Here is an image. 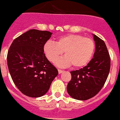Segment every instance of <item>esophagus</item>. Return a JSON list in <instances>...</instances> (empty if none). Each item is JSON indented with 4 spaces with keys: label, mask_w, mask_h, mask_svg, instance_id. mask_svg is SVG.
Listing matches in <instances>:
<instances>
[{
    "label": "esophagus",
    "mask_w": 120,
    "mask_h": 120,
    "mask_svg": "<svg viewBox=\"0 0 120 120\" xmlns=\"http://www.w3.org/2000/svg\"><path fill=\"white\" fill-rule=\"evenodd\" d=\"M58 72H59V73L60 74V73H63V70H60V69H58Z\"/></svg>",
    "instance_id": "esophagus-1"
}]
</instances>
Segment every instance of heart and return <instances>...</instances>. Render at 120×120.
Instances as JSON below:
<instances>
[{"label": "heart", "instance_id": "b5f03b06", "mask_svg": "<svg viewBox=\"0 0 120 120\" xmlns=\"http://www.w3.org/2000/svg\"><path fill=\"white\" fill-rule=\"evenodd\" d=\"M95 49L93 39L73 34L57 38L56 43L49 40L43 45V52L50 62L54 63L64 52L65 57L58 59L56 64L59 66L72 64L74 68L86 66L92 58Z\"/></svg>", "mask_w": 120, "mask_h": 120}]
</instances>
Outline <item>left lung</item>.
Wrapping results in <instances>:
<instances>
[{
	"mask_svg": "<svg viewBox=\"0 0 120 120\" xmlns=\"http://www.w3.org/2000/svg\"><path fill=\"white\" fill-rule=\"evenodd\" d=\"M95 52L88 65L70 71L67 91L73 98L86 100L95 97L104 85L111 68V58L105 42L93 34Z\"/></svg>",
	"mask_w": 120,
	"mask_h": 120,
	"instance_id": "left-lung-1",
	"label": "left lung"
}]
</instances>
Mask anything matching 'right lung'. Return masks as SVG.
I'll return each instance as SVG.
<instances>
[{
  "instance_id": "obj_1",
  "label": "right lung",
  "mask_w": 120,
  "mask_h": 120,
  "mask_svg": "<svg viewBox=\"0 0 120 120\" xmlns=\"http://www.w3.org/2000/svg\"><path fill=\"white\" fill-rule=\"evenodd\" d=\"M52 33L30 29L14 40L8 52L9 71L23 95L40 97L49 91L58 71L43 52V45Z\"/></svg>"
}]
</instances>
